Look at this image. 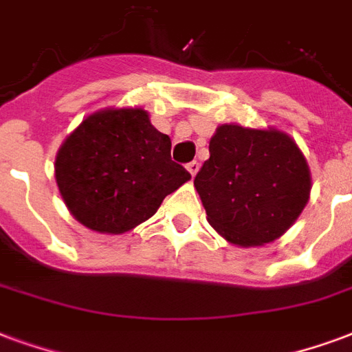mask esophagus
<instances>
[{
    "label": "esophagus",
    "mask_w": 352,
    "mask_h": 352,
    "mask_svg": "<svg viewBox=\"0 0 352 352\" xmlns=\"http://www.w3.org/2000/svg\"><path fill=\"white\" fill-rule=\"evenodd\" d=\"M198 168H200V163H198V161H191V163L187 165V170H189V174H191L192 178L197 176Z\"/></svg>",
    "instance_id": "obj_1"
}]
</instances>
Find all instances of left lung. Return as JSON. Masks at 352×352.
I'll list each match as a JSON object with an SVG mask.
<instances>
[{
	"mask_svg": "<svg viewBox=\"0 0 352 352\" xmlns=\"http://www.w3.org/2000/svg\"><path fill=\"white\" fill-rule=\"evenodd\" d=\"M195 189L219 236L236 247H261L284 236L302 213L311 174L286 131L221 124Z\"/></svg>",
	"mask_w": 352,
	"mask_h": 352,
	"instance_id": "1",
	"label": "left lung"
}]
</instances>
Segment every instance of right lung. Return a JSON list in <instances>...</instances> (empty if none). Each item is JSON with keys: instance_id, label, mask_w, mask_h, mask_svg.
<instances>
[{"instance_id": "add662e5", "label": "right lung", "mask_w": 352, "mask_h": 352, "mask_svg": "<svg viewBox=\"0 0 352 352\" xmlns=\"http://www.w3.org/2000/svg\"><path fill=\"white\" fill-rule=\"evenodd\" d=\"M170 137L142 107H105L60 144L55 182L72 217L100 234H126L160 210L191 174L170 160Z\"/></svg>"}]
</instances>
